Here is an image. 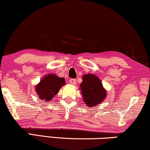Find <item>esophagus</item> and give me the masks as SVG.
Instances as JSON below:
<instances>
[{
	"instance_id": "34e87169",
	"label": "esophagus",
	"mask_w": 150,
	"mask_h": 150,
	"mask_svg": "<svg viewBox=\"0 0 150 150\" xmlns=\"http://www.w3.org/2000/svg\"><path fill=\"white\" fill-rule=\"evenodd\" d=\"M69 83H70L71 85H76V79H71L69 80Z\"/></svg>"
}]
</instances>
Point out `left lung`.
Instances as JSON below:
<instances>
[{"label": "left lung", "instance_id": "obj_1", "mask_svg": "<svg viewBox=\"0 0 150 150\" xmlns=\"http://www.w3.org/2000/svg\"><path fill=\"white\" fill-rule=\"evenodd\" d=\"M82 79L80 89L86 105L88 107H93L103 102L107 92L99 78L93 74H87L83 75Z\"/></svg>", "mask_w": 150, "mask_h": 150}]
</instances>
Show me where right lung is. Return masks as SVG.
Instances as JSON below:
<instances>
[{
  "mask_svg": "<svg viewBox=\"0 0 150 150\" xmlns=\"http://www.w3.org/2000/svg\"><path fill=\"white\" fill-rule=\"evenodd\" d=\"M65 85L64 78L59 77L54 74H48L41 79L40 83L35 85V89L41 100L48 102L58 93L61 88Z\"/></svg>",
  "mask_w": 150,
  "mask_h": 150,
  "instance_id": "obj_1",
  "label": "right lung"
}]
</instances>
